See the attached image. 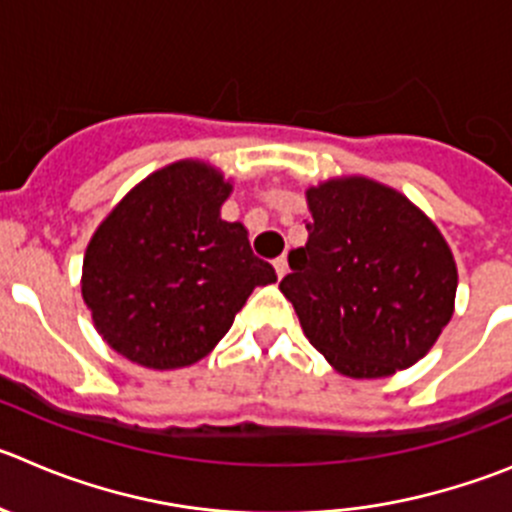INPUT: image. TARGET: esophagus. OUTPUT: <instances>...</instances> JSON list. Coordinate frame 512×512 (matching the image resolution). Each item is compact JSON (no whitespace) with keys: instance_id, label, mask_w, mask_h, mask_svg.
<instances>
[{"instance_id":"34e87169","label":"esophagus","mask_w":512,"mask_h":512,"mask_svg":"<svg viewBox=\"0 0 512 512\" xmlns=\"http://www.w3.org/2000/svg\"><path fill=\"white\" fill-rule=\"evenodd\" d=\"M287 266H289L287 256H279V259H274V269H276V276H279V279L287 274Z\"/></svg>"}]
</instances>
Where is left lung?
<instances>
[{"mask_svg":"<svg viewBox=\"0 0 512 512\" xmlns=\"http://www.w3.org/2000/svg\"><path fill=\"white\" fill-rule=\"evenodd\" d=\"M312 223L279 289L340 373L383 378L424 358L454 312L457 266L437 225L365 177L307 190Z\"/></svg>","mask_w":512,"mask_h":512,"instance_id":"left-lung-1","label":"left lung"}]
</instances>
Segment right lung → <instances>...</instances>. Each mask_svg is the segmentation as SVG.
<instances>
[{
	"mask_svg": "<svg viewBox=\"0 0 512 512\" xmlns=\"http://www.w3.org/2000/svg\"><path fill=\"white\" fill-rule=\"evenodd\" d=\"M231 185L200 162L139 182L98 225L83 259V299L116 353L144 368L198 363L256 287L276 281L241 223L220 220Z\"/></svg>",
	"mask_w": 512,
	"mask_h": 512,
	"instance_id": "add662e5",
	"label": "right lung"
}]
</instances>
